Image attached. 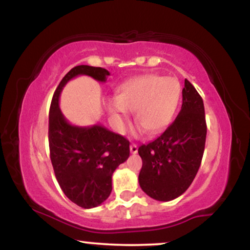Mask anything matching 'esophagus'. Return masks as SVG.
<instances>
[{"label": "esophagus", "instance_id": "esophagus-1", "mask_svg": "<svg viewBox=\"0 0 250 250\" xmlns=\"http://www.w3.org/2000/svg\"><path fill=\"white\" fill-rule=\"evenodd\" d=\"M129 150H131V152L134 155V153L138 152V145H135V143H132L131 146H129Z\"/></svg>", "mask_w": 250, "mask_h": 250}]
</instances>
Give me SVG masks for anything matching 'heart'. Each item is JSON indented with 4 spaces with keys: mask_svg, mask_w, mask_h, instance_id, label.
I'll return each instance as SVG.
<instances>
[{
    "mask_svg": "<svg viewBox=\"0 0 250 250\" xmlns=\"http://www.w3.org/2000/svg\"><path fill=\"white\" fill-rule=\"evenodd\" d=\"M181 85L173 77L149 74L133 78L123 84L118 97L110 101V110L121 132H124L131 119V111L140 124L139 134L149 129L156 134L172 122L181 98Z\"/></svg>",
    "mask_w": 250,
    "mask_h": 250,
    "instance_id": "obj_1",
    "label": "heart"
}]
</instances>
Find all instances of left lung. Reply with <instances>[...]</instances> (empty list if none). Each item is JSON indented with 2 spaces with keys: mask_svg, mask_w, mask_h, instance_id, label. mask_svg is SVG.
I'll list each match as a JSON object with an SVG mask.
<instances>
[{
  "mask_svg": "<svg viewBox=\"0 0 250 250\" xmlns=\"http://www.w3.org/2000/svg\"><path fill=\"white\" fill-rule=\"evenodd\" d=\"M206 134L204 101L186 80L175 121L156 140L139 148L141 189L159 201L173 200L186 192L200 167Z\"/></svg>",
  "mask_w": 250,
  "mask_h": 250,
  "instance_id": "1",
  "label": "left lung"
}]
</instances>
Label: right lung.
<instances>
[{"mask_svg":"<svg viewBox=\"0 0 250 250\" xmlns=\"http://www.w3.org/2000/svg\"><path fill=\"white\" fill-rule=\"evenodd\" d=\"M78 75L105 82L109 71L86 64L68 71L54 92L49 112L50 158L61 190L82 208H93L110 196L111 176L129 156V141L101 125L78 127L67 122L59 108L64 85Z\"/></svg>","mask_w":250,"mask_h":250,"instance_id":"right-lung-1","label":"right lung"}]
</instances>
